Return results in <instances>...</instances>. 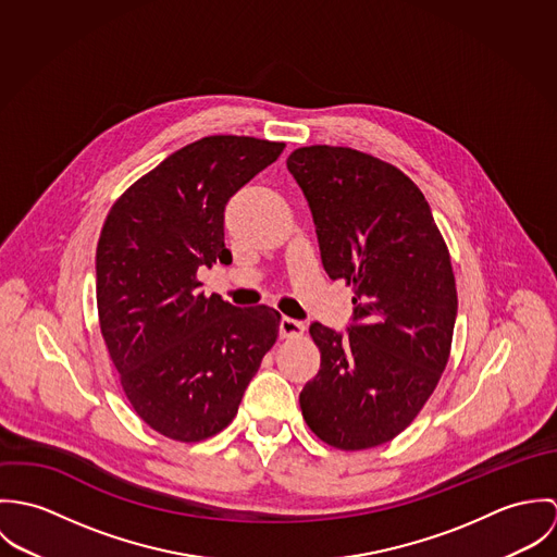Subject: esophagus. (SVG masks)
<instances>
[{"label":"esophagus","mask_w":557,"mask_h":557,"mask_svg":"<svg viewBox=\"0 0 557 557\" xmlns=\"http://www.w3.org/2000/svg\"><path fill=\"white\" fill-rule=\"evenodd\" d=\"M278 332H281V336H285V338H294V336H300V334L305 332V323L298 321V319L281 318Z\"/></svg>","instance_id":"obj_1"}]
</instances>
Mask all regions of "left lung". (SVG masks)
I'll list each match as a JSON object with an SVG mask.
<instances>
[{"label": "left lung", "mask_w": 557, "mask_h": 557, "mask_svg": "<svg viewBox=\"0 0 557 557\" xmlns=\"http://www.w3.org/2000/svg\"><path fill=\"white\" fill-rule=\"evenodd\" d=\"M318 232L323 270L354 287L347 334L319 321V373L300 393L311 431L341 450L391 442L433 395L450 354L457 287L420 188L351 148L289 154Z\"/></svg>", "instance_id": "obj_1"}]
</instances>
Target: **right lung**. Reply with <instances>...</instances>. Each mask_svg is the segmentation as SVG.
<instances>
[{"label":"right lung","mask_w":557,"mask_h":557,"mask_svg":"<svg viewBox=\"0 0 557 557\" xmlns=\"http://www.w3.org/2000/svg\"><path fill=\"white\" fill-rule=\"evenodd\" d=\"M285 144L214 135L160 162L111 208L96 248L100 332L139 418L201 442L238 413L278 336V311L199 289V268L232 263L225 206Z\"/></svg>","instance_id":"1"}]
</instances>
